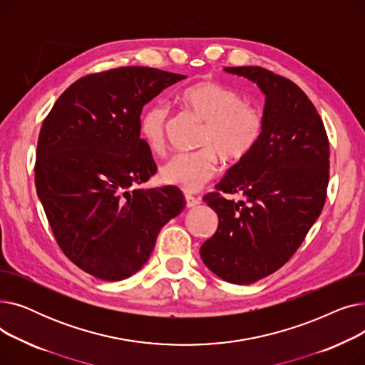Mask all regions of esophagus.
Instances as JSON below:
<instances>
[{
    "mask_svg": "<svg viewBox=\"0 0 365 365\" xmlns=\"http://www.w3.org/2000/svg\"><path fill=\"white\" fill-rule=\"evenodd\" d=\"M185 200H186V207H195V205H198L201 202L200 198H197L194 195H189V194L185 195Z\"/></svg>",
    "mask_w": 365,
    "mask_h": 365,
    "instance_id": "obj_1",
    "label": "esophagus"
}]
</instances>
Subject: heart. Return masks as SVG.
Masks as SVG:
<instances>
[{"instance_id":"obj_1","label":"heart","mask_w":365,"mask_h":365,"mask_svg":"<svg viewBox=\"0 0 365 365\" xmlns=\"http://www.w3.org/2000/svg\"><path fill=\"white\" fill-rule=\"evenodd\" d=\"M178 103L202 121L195 152L176 153L160 168L163 183L195 192L219 171L220 157L229 164L245 160L263 134V115L235 88L217 81H200L178 93ZM170 112L164 103L148 105L139 118V134L149 150L165 149Z\"/></svg>"}]
</instances>
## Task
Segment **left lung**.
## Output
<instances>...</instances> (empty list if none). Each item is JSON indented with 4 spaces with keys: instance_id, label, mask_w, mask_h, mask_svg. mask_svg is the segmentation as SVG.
Here are the masks:
<instances>
[{
    "instance_id": "obj_1",
    "label": "left lung",
    "mask_w": 365,
    "mask_h": 365,
    "mask_svg": "<svg viewBox=\"0 0 365 365\" xmlns=\"http://www.w3.org/2000/svg\"><path fill=\"white\" fill-rule=\"evenodd\" d=\"M225 71L245 76L264 93V125L256 149L227 170L217 192L204 197L219 226L200 253L222 279L252 284L289 262L321 215L330 143L317 108L293 81L260 66ZM235 193L245 200L227 197Z\"/></svg>"
}]
</instances>
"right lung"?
Returning <instances> with one entry per match:
<instances>
[{
  "mask_svg": "<svg viewBox=\"0 0 365 365\" xmlns=\"http://www.w3.org/2000/svg\"><path fill=\"white\" fill-rule=\"evenodd\" d=\"M185 78L146 66L90 73L61 94L43 123L38 198L65 256L96 278L138 272L161 227L185 208L178 187H136L157 173L139 134L142 109Z\"/></svg>",
  "mask_w": 365,
  "mask_h": 365,
  "instance_id": "obj_1",
  "label": "right lung"
}]
</instances>
